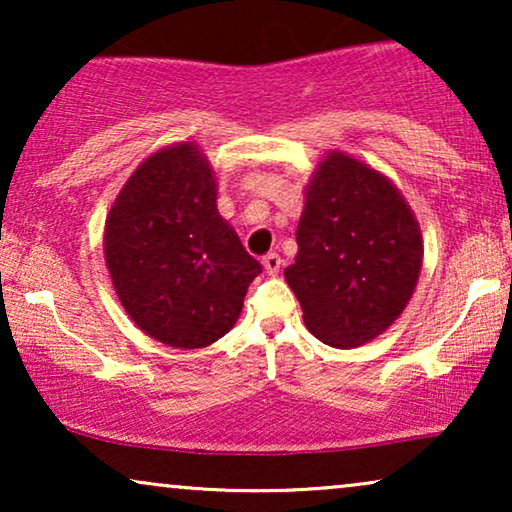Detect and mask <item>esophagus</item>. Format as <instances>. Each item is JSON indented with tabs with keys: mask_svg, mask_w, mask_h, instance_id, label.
<instances>
[{
	"mask_svg": "<svg viewBox=\"0 0 512 512\" xmlns=\"http://www.w3.org/2000/svg\"><path fill=\"white\" fill-rule=\"evenodd\" d=\"M263 268H265V272H268L270 277H275L277 272H279V268H282V256L275 254V251L265 254L263 256Z\"/></svg>",
	"mask_w": 512,
	"mask_h": 512,
	"instance_id": "obj_1",
	"label": "esophagus"
}]
</instances>
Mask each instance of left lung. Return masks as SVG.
I'll use <instances>...</instances> for the list:
<instances>
[{
  "instance_id": "8db88e82",
  "label": "left lung",
  "mask_w": 512,
  "mask_h": 512,
  "mask_svg": "<svg viewBox=\"0 0 512 512\" xmlns=\"http://www.w3.org/2000/svg\"><path fill=\"white\" fill-rule=\"evenodd\" d=\"M296 242L284 277L307 331L338 349L387 331L422 270V233L408 202L387 177L340 151L314 172Z\"/></svg>"
}]
</instances>
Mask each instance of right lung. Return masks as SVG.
<instances>
[{
    "mask_svg": "<svg viewBox=\"0 0 512 512\" xmlns=\"http://www.w3.org/2000/svg\"><path fill=\"white\" fill-rule=\"evenodd\" d=\"M104 258L130 319L179 349L226 335L263 270L216 212L212 167L195 144L137 167L107 216Z\"/></svg>",
    "mask_w": 512,
    "mask_h": 512,
    "instance_id": "1",
    "label": "right lung"
}]
</instances>
